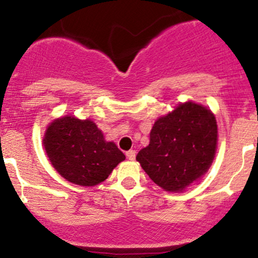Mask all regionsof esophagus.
<instances>
[{
	"label": "esophagus",
	"mask_w": 258,
	"mask_h": 258,
	"mask_svg": "<svg viewBox=\"0 0 258 258\" xmlns=\"http://www.w3.org/2000/svg\"><path fill=\"white\" fill-rule=\"evenodd\" d=\"M126 157L128 158L130 160H135L136 158V151H128L126 153Z\"/></svg>",
	"instance_id": "obj_1"
}]
</instances>
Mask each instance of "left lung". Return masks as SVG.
Here are the masks:
<instances>
[{"mask_svg": "<svg viewBox=\"0 0 258 258\" xmlns=\"http://www.w3.org/2000/svg\"><path fill=\"white\" fill-rule=\"evenodd\" d=\"M136 159L161 188L182 192L208 171L216 155L217 120L208 107L187 101L159 117Z\"/></svg>", "mask_w": 258, "mask_h": 258, "instance_id": "left-lung-1", "label": "left lung"}]
</instances>
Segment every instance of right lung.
I'll return each mask as SVG.
<instances>
[{
    "mask_svg": "<svg viewBox=\"0 0 258 258\" xmlns=\"http://www.w3.org/2000/svg\"><path fill=\"white\" fill-rule=\"evenodd\" d=\"M45 151L62 177L79 186H95L126 159L114 142H106L92 120L56 118L45 132Z\"/></svg>",
    "mask_w": 258,
    "mask_h": 258,
    "instance_id": "obj_1",
    "label": "right lung"
}]
</instances>
